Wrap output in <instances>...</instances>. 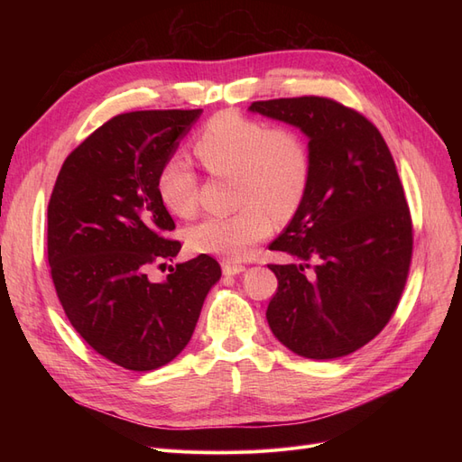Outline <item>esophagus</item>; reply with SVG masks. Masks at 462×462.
Segmentation results:
<instances>
[{
    "instance_id": "1",
    "label": "esophagus",
    "mask_w": 462,
    "mask_h": 462,
    "mask_svg": "<svg viewBox=\"0 0 462 462\" xmlns=\"http://www.w3.org/2000/svg\"><path fill=\"white\" fill-rule=\"evenodd\" d=\"M223 273L226 275H239L245 272L243 263H235V262H223Z\"/></svg>"
}]
</instances>
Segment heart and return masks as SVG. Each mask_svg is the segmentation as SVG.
<instances>
[{
	"mask_svg": "<svg viewBox=\"0 0 462 462\" xmlns=\"http://www.w3.org/2000/svg\"><path fill=\"white\" fill-rule=\"evenodd\" d=\"M194 153L214 175H236L231 216H214L192 226V250L229 260L246 258L273 229V217H289L302 202L310 180L309 143L292 127H270L235 109L219 111L194 138ZM199 177L190 162L173 153L156 177L158 199L167 212L190 217L197 209Z\"/></svg>",
	"mask_w": 462,
	"mask_h": 462,
	"instance_id": "1",
	"label": "heart"
}]
</instances>
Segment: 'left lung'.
Segmentation results:
<instances>
[{
  "mask_svg": "<svg viewBox=\"0 0 462 462\" xmlns=\"http://www.w3.org/2000/svg\"><path fill=\"white\" fill-rule=\"evenodd\" d=\"M248 109L300 129L310 150L309 189L270 245L300 260L270 263V329L304 358L351 355L385 328L409 275L412 221L393 156L365 116L329 97H279Z\"/></svg>",
  "mask_w": 462,
  "mask_h": 462,
  "instance_id": "obj_1",
  "label": "left lung"
}]
</instances>
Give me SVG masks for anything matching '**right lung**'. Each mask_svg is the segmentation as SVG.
<instances>
[{"label":"right lung","mask_w":462,"mask_h":462,"mask_svg":"<svg viewBox=\"0 0 462 462\" xmlns=\"http://www.w3.org/2000/svg\"><path fill=\"white\" fill-rule=\"evenodd\" d=\"M200 116L165 109L109 119L69 153L48 204V262L63 310L96 353L127 370H156L183 351L221 277L208 254L171 265L162 283L146 273L180 250L165 236L175 223L156 177Z\"/></svg>","instance_id":"obj_1"}]
</instances>
